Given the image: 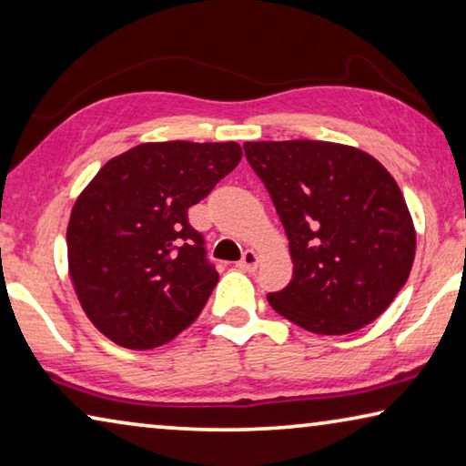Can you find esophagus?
I'll use <instances>...</instances> for the list:
<instances>
[{"instance_id": "obj_1", "label": "esophagus", "mask_w": 466, "mask_h": 466, "mask_svg": "<svg viewBox=\"0 0 466 466\" xmlns=\"http://www.w3.org/2000/svg\"><path fill=\"white\" fill-rule=\"evenodd\" d=\"M257 263H259V257H257L255 250H245V255H242V259L238 261V268L245 271H255Z\"/></svg>"}]
</instances>
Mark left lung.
I'll return each mask as SVG.
<instances>
[{"mask_svg":"<svg viewBox=\"0 0 466 466\" xmlns=\"http://www.w3.org/2000/svg\"><path fill=\"white\" fill-rule=\"evenodd\" d=\"M290 242V284L273 311L313 334L378 319L409 279L417 236L392 174L371 155L326 140L245 143Z\"/></svg>","mask_w":466,"mask_h":466,"instance_id":"1","label":"left lung"}]
</instances>
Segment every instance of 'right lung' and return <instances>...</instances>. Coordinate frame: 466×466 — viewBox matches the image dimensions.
Returning <instances> with one entry per match:
<instances>
[{"instance_id":"obj_1","label":"right lung","mask_w":466,"mask_h":466,"mask_svg":"<svg viewBox=\"0 0 466 466\" xmlns=\"http://www.w3.org/2000/svg\"><path fill=\"white\" fill-rule=\"evenodd\" d=\"M238 143H143L103 166L74 203L68 268L103 336L132 350L174 339L218 284L188 209L238 166Z\"/></svg>"}]
</instances>
